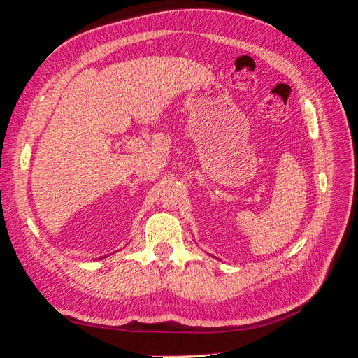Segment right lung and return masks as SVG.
Segmentation results:
<instances>
[{
    "label": "right lung",
    "mask_w": 358,
    "mask_h": 358,
    "mask_svg": "<svg viewBox=\"0 0 358 358\" xmlns=\"http://www.w3.org/2000/svg\"><path fill=\"white\" fill-rule=\"evenodd\" d=\"M101 258H103V257H101Z\"/></svg>",
    "instance_id": "add662e5"
}]
</instances>
